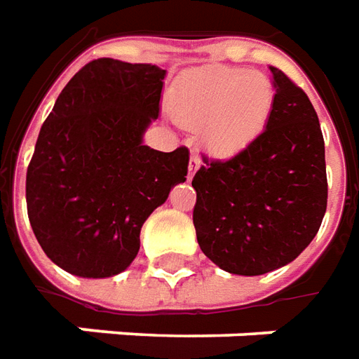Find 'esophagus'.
<instances>
[{
	"label": "esophagus",
	"mask_w": 359,
	"mask_h": 359,
	"mask_svg": "<svg viewBox=\"0 0 359 359\" xmlns=\"http://www.w3.org/2000/svg\"><path fill=\"white\" fill-rule=\"evenodd\" d=\"M201 168V156L197 152H191V158H189V168H187V177L191 180L195 172Z\"/></svg>",
	"instance_id": "1"
}]
</instances>
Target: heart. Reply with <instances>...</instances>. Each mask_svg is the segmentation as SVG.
I'll return each instance as SVG.
<instances>
[{
	"mask_svg": "<svg viewBox=\"0 0 359 359\" xmlns=\"http://www.w3.org/2000/svg\"><path fill=\"white\" fill-rule=\"evenodd\" d=\"M276 104L273 79L248 67L212 65L180 83L172 116L199 129L201 147L215 158H233L265 133Z\"/></svg>",
	"mask_w": 359,
	"mask_h": 359,
	"instance_id": "1",
	"label": "heart"
}]
</instances>
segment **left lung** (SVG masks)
<instances>
[{
	"mask_svg": "<svg viewBox=\"0 0 359 359\" xmlns=\"http://www.w3.org/2000/svg\"><path fill=\"white\" fill-rule=\"evenodd\" d=\"M276 104L265 133L238 156L208 160L193 177L201 251L222 271L257 276L311 243L327 210L325 141L313 104L271 67Z\"/></svg>",
	"mask_w": 359,
	"mask_h": 359,
	"instance_id": "obj_1",
	"label": "left lung"
}]
</instances>
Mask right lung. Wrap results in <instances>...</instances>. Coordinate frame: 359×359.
I'll return each mask as SVG.
<instances>
[{"label":"right lung","instance_id":"right-lung-1","mask_svg":"<svg viewBox=\"0 0 359 359\" xmlns=\"http://www.w3.org/2000/svg\"><path fill=\"white\" fill-rule=\"evenodd\" d=\"M166 69L100 57L65 85L27 170L40 248L63 271L108 278L133 263L144 220L185 182L189 151L143 144Z\"/></svg>","mask_w":359,"mask_h":359}]
</instances>
